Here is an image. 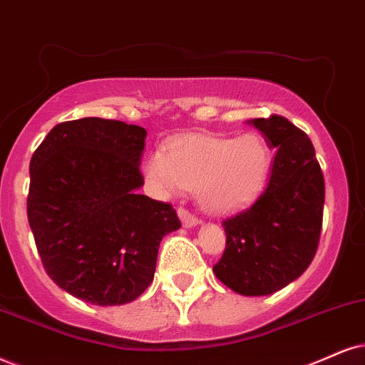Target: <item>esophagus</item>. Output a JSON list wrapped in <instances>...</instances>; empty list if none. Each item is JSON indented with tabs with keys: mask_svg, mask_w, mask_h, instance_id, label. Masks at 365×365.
Instances as JSON below:
<instances>
[{
	"mask_svg": "<svg viewBox=\"0 0 365 365\" xmlns=\"http://www.w3.org/2000/svg\"><path fill=\"white\" fill-rule=\"evenodd\" d=\"M178 215H179V218H181L182 227L192 228V227H197V225H200V220H197L192 213H190V211H187V210L179 208L178 210Z\"/></svg>",
	"mask_w": 365,
	"mask_h": 365,
	"instance_id": "1",
	"label": "esophagus"
}]
</instances>
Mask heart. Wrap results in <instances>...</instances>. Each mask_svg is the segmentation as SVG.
Listing matches in <instances>:
<instances>
[{
  "label": "heart",
  "instance_id": "obj_1",
  "mask_svg": "<svg viewBox=\"0 0 365 365\" xmlns=\"http://www.w3.org/2000/svg\"><path fill=\"white\" fill-rule=\"evenodd\" d=\"M272 152L257 133L242 137L186 135L155 150L145 162V179L155 195L169 197L195 187L197 203L213 215L242 210L267 182Z\"/></svg>",
  "mask_w": 365,
  "mask_h": 365
}]
</instances>
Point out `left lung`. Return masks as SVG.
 I'll return each mask as SVG.
<instances>
[{"label": "left lung", "mask_w": 365, "mask_h": 365, "mask_svg": "<svg viewBox=\"0 0 365 365\" xmlns=\"http://www.w3.org/2000/svg\"><path fill=\"white\" fill-rule=\"evenodd\" d=\"M249 123L277 152L257 201L223 220L227 247L213 272L238 294L265 296L286 287L312 264L320 242L325 181L303 130L279 115Z\"/></svg>", "instance_id": "obj_1"}]
</instances>
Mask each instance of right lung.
Masks as SVG:
<instances>
[{"mask_svg":"<svg viewBox=\"0 0 365 365\" xmlns=\"http://www.w3.org/2000/svg\"><path fill=\"white\" fill-rule=\"evenodd\" d=\"M145 128L81 118L53 127L30 160L26 215L58 287L118 307L154 279L160 240L181 228L169 203L138 195Z\"/></svg>","mask_w":365,"mask_h":365,"instance_id":"right-lung-1","label":"right lung"}]
</instances>
